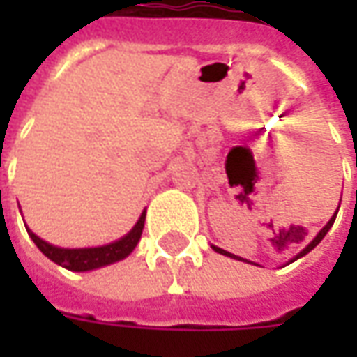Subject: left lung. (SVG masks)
<instances>
[{"mask_svg": "<svg viewBox=\"0 0 357 357\" xmlns=\"http://www.w3.org/2000/svg\"><path fill=\"white\" fill-rule=\"evenodd\" d=\"M338 212V210H337ZM335 218H337V214H335V216L331 218L329 222H327V225H325V227H323L321 231L317 233V235H315V239H312V243H307V247L304 248V250H300L298 255L294 256V258H292L291 262H294V260H298V258H302V256L304 255H307V252H310V250H312V248H315L317 247V245H319V243H321V239L323 237H325V235H327V231H329L331 229V225L335 224ZM214 248V250H216V252H220V255H224V256H231V258H235V260H243V258H239V256H235V255H231V252H225L224 248H218V247H212ZM245 262H247V260H245Z\"/></svg>", "mask_w": 357, "mask_h": 357, "instance_id": "obj_1", "label": "left lung"}]
</instances>
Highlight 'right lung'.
<instances>
[{"label": "right lung", "instance_id": "1", "mask_svg": "<svg viewBox=\"0 0 357 357\" xmlns=\"http://www.w3.org/2000/svg\"><path fill=\"white\" fill-rule=\"evenodd\" d=\"M143 225H145V212L141 214L137 224L133 225V229L126 237L114 241L110 245H105V247L95 248H59L40 239L30 229H26V231L36 243V247L40 248L50 260H53L59 266H63V268L70 269V271H88V269L102 268V266L118 262V260H122V258L130 255L133 248L137 247V243H139Z\"/></svg>", "mask_w": 357, "mask_h": 357}]
</instances>
